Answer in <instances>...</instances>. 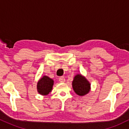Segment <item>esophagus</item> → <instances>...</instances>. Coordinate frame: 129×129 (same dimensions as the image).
<instances>
[{
  "mask_svg": "<svg viewBox=\"0 0 129 129\" xmlns=\"http://www.w3.org/2000/svg\"><path fill=\"white\" fill-rule=\"evenodd\" d=\"M59 81L60 82H64L66 81V80H65V78L63 77H61L59 78Z\"/></svg>",
  "mask_w": 129,
  "mask_h": 129,
  "instance_id": "obj_1",
  "label": "esophagus"
}]
</instances>
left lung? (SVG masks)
<instances>
[{"label":"left lung","mask_w":129,"mask_h":129,"mask_svg":"<svg viewBox=\"0 0 129 129\" xmlns=\"http://www.w3.org/2000/svg\"><path fill=\"white\" fill-rule=\"evenodd\" d=\"M74 92L79 96H84L90 92L91 84L87 78L81 74L75 75L72 82Z\"/></svg>","instance_id":"left-lung-1"}]
</instances>
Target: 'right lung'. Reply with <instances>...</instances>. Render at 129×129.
I'll list each match as a JSON object with an SVG mask.
<instances>
[{
    "mask_svg": "<svg viewBox=\"0 0 129 129\" xmlns=\"http://www.w3.org/2000/svg\"><path fill=\"white\" fill-rule=\"evenodd\" d=\"M54 80L47 75H44L37 82V91L42 95H47L52 91Z\"/></svg>",
    "mask_w": 129,
    "mask_h": 129,
    "instance_id": "right-lung-1",
    "label": "right lung"
}]
</instances>
